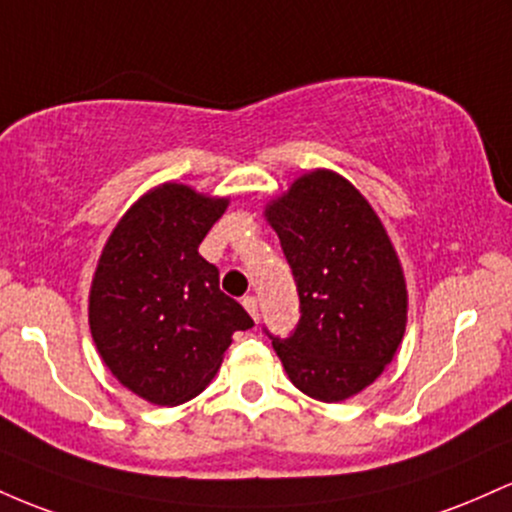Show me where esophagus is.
I'll return each mask as SVG.
<instances>
[{"mask_svg":"<svg viewBox=\"0 0 512 512\" xmlns=\"http://www.w3.org/2000/svg\"><path fill=\"white\" fill-rule=\"evenodd\" d=\"M241 304H244V309L246 312H249V317L254 319V321H258V300L256 297H244V300H241Z\"/></svg>","mask_w":512,"mask_h":512,"instance_id":"esophagus-1","label":"esophagus"}]
</instances>
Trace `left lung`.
I'll use <instances>...</instances> for the list:
<instances>
[{
	"instance_id": "8db88e82",
	"label": "left lung",
	"mask_w": 512,
	"mask_h": 512,
	"mask_svg": "<svg viewBox=\"0 0 512 512\" xmlns=\"http://www.w3.org/2000/svg\"><path fill=\"white\" fill-rule=\"evenodd\" d=\"M300 292V321L273 348L290 382L324 404L360 394L392 363L409 292L387 229L365 195L331 169L292 181L266 205Z\"/></svg>"
}]
</instances>
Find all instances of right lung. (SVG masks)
<instances>
[{
  "label": "right lung",
  "mask_w": 512,
  "mask_h": 512,
  "mask_svg": "<svg viewBox=\"0 0 512 512\" xmlns=\"http://www.w3.org/2000/svg\"><path fill=\"white\" fill-rule=\"evenodd\" d=\"M212 198L166 181L113 227L89 290V329L111 375L157 406H179L208 387L234 331L254 326L220 290V271L198 254L225 215Z\"/></svg>",
  "instance_id": "right-lung-1"
}]
</instances>
